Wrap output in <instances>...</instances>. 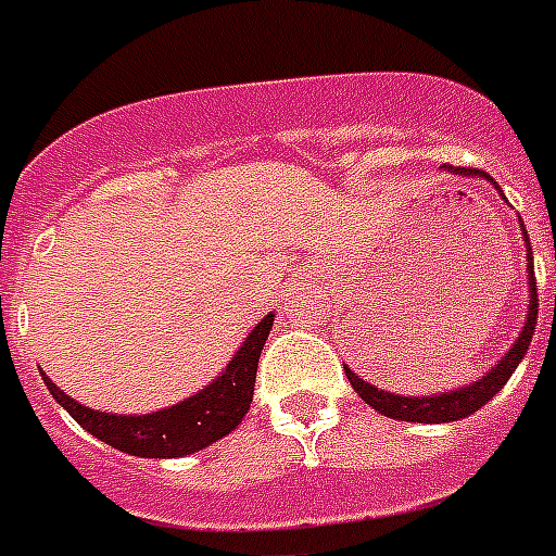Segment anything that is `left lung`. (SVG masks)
<instances>
[{
  "label": "left lung",
  "mask_w": 556,
  "mask_h": 556,
  "mask_svg": "<svg viewBox=\"0 0 556 556\" xmlns=\"http://www.w3.org/2000/svg\"><path fill=\"white\" fill-rule=\"evenodd\" d=\"M459 176H485L477 168H457ZM494 182V179H491ZM522 237H526L528 248V317L526 325H522L520 337L511 345V351L500 359L494 368H491L482 380L471 382L466 388H457V391H445V394L434 396H403V394H391V391H382V388L371 386V382L359 380L351 368H345V377L354 386V391L363 396L365 403L377 408L380 414L391 419H405V422H454V419L471 417L473 410H480L482 405L489 403L491 396L503 391V386L511 380L514 368L522 363L528 345H531V337H534V325H536V311H540V302H536V279H534V256H531V242H528L526 225L520 223Z\"/></svg>",
  "instance_id": "1"
}]
</instances>
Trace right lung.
I'll return each instance as SVG.
<instances>
[{"label":"right lung","mask_w":556,"mask_h":556,"mask_svg":"<svg viewBox=\"0 0 556 556\" xmlns=\"http://www.w3.org/2000/svg\"><path fill=\"white\" fill-rule=\"evenodd\" d=\"M270 325H274V314H268L263 323H256V328L248 333L242 349L233 354L228 368L211 386L202 388L200 394L188 396L170 408L153 410V414H139V417L128 414L125 417V414L93 410L88 405L76 403L74 396H67L65 391H59L51 377L42 374V380L53 400L88 434L108 442L111 448L146 459L185 457V454L207 448L211 442L223 440L242 422V417L251 408V400H254L256 365H260V354H263V345L268 340Z\"/></svg>","instance_id":"add662e5"}]
</instances>
